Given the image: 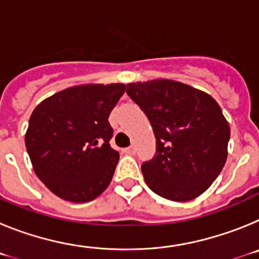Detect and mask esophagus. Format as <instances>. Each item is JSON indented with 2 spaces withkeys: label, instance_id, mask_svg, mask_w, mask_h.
Here are the masks:
<instances>
[{
  "label": "esophagus",
  "instance_id": "obj_1",
  "mask_svg": "<svg viewBox=\"0 0 259 259\" xmlns=\"http://www.w3.org/2000/svg\"><path fill=\"white\" fill-rule=\"evenodd\" d=\"M124 153H125V154H128V155H134L135 153H136V148H135L134 145L128 146V148H125V149H124Z\"/></svg>",
  "mask_w": 259,
  "mask_h": 259
}]
</instances>
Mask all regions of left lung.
Listing matches in <instances>:
<instances>
[{
  "instance_id": "obj_1",
  "label": "left lung",
  "mask_w": 259,
  "mask_h": 259,
  "mask_svg": "<svg viewBox=\"0 0 259 259\" xmlns=\"http://www.w3.org/2000/svg\"><path fill=\"white\" fill-rule=\"evenodd\" d=\"M127 95L153 127L157 152L141 166L150 189L189 201L209 188L227 161L230 124L214 98L175 80L127 84Z\"/></svg>"
}]
</instances>
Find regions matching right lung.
I'll return each mask as SVG.
<instances>
[{"label":"right lung","mask_w":259,"mask_h":259,"mask_svg":"<svg viewBox=\"0 0 259 259\" xmlns=\"http://www.w3.org/2000/svg\"><path fill=\"white\" fill-rule=\"evenodd\" d=\"M124 91V84L71 87L33 110L27 152L38 179L62 200L88 202L109 187L119 161L109 115Z\"/></svg>","instance_id":"obj_1"}]
</instances>
